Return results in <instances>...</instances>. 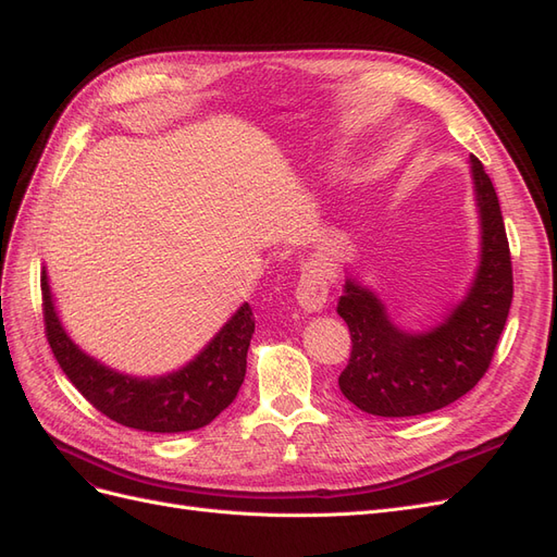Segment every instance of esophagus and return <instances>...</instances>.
<instances>
[{"instance_id": "obj_1", "label": "esophagus", "mask_w": 557, "mask_h": 557, "mask_svg": "<svg viewBox=\"0 0 557 557\" xmlns=\"http://www.w3.org/2000/svg\"><path fill=\"white\" fill-rule=\"evenodd\" d=\"M327 281L320 274V269L307 267L305 274L299 276L295 290L299 307L305 311H323L327 305Z\"/></svg>"}]
</instances>
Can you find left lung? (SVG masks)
<instances>
[{
	"mask_svg": "<svg viewBox=\"0 0 557 557\" xmlns=\"http://www.w3.org/2000/svg\"><path fill=\"white\" fill-rule=\"evenodd\" d=\"M481 213V264L467 297L428 332L399 330L385 307L352 278L336 305L350 332L339 387L358 409L409 418L444 409L467 395L491 367L513 299L507 230L491 176L471 156Z\"/></svg>",
	"mask_w": 557,
	"mask_h": 557,
	"instance_id": "left-lung-1",
	"label": "left lung"
}]
</instances>
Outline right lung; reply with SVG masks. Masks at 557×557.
<instances>
[{"mask_svg":"<svg viewBox=\"0 0 557 557\" xmlns=\"http://www.w3.org/2000/svg\"><path fill=\"white\" fill-rule=\"evenodd\" d=\"M46 339L62 372L97 411L115 423L144 432H190L209 425L237 397L246 376V352L256 315L244 305L213 342L178 372L134 379L86 356L60 325L46 274L41 276Z\"/></svg>","mask_w":557,"mask_h":557,"instance_id":"1","label":"right lung"}]
</instances>
